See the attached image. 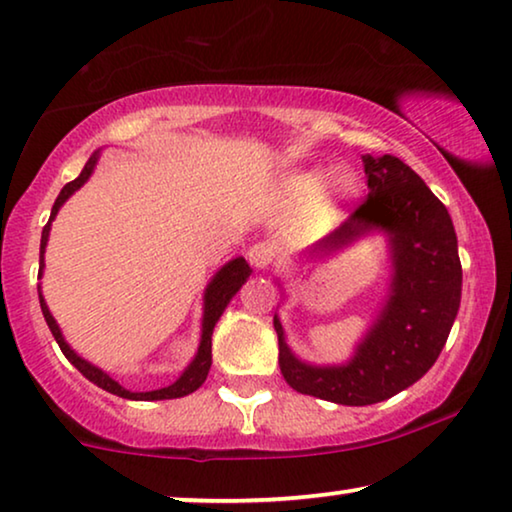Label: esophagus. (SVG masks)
<instances>
[{
    "instance_id": "esophagus-1",
    "label": "esophagus",
    "mask_w": 512,
    "mask_h": 512,
    "mask_svg": "<svg viewBox=\"0 0 512 512\" xmlns=\"http://www.w3.org/2000/svg\"><path fill=\"white\" fill-rule=\"evenodd\" d=\"M248 259H250V264H253L257 271H266V269H269L271 259H273L271 248L264 246V243H257V246H253V248L248 250Z\"/></svg>"
}]
</instances>
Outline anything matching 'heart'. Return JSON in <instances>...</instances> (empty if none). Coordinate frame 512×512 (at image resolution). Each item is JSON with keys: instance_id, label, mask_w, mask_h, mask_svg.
Listing matches in <instances>:
<instances>
[{"instance_id": "heart-1", "label": "heart", "mask_w": 512, "mask_h": 512, "mask_svg": "<svg viewBox=\"0 0 512 512\" xmlns=\"http://www.w3.org/2000/svg\"><path fill=\"white\" fill-rule=\"evenodd\" d=\"M361 193V177L349 167H305L292 170L278 181L276 195L285 204H308L317 209L333 211L354 202Z\"/></svg>"}]
</instances>
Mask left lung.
Listing matches in <instances>:
<instances>
[{"label": "left lung", "instance_id": "obj_1", "mask_svg": "<svg viewBox=\"0 0 512 512\" xmlns=\"http://www.w3.org/2000/svg\"><path fill=\"white\" fill-rule=\"evenodd\" d=\"M363 170L368 200L299 257L303 264H322L372 234L386 239V294L354 352L340 363L305 361L287 345L278 312L273 317L287 384L347 407L388 400L416 384L444 349L462 299V264L448 209L400 158L365 154Z\"/></svg>", "mask_w": 512, "mask_h": 512}]
</instances>
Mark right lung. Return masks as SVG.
<instances>
[{
  "instance_id": "1",
  "label": "right lung",
  "mask_w": 512,
  "mask_h": 512,
  "mask_svg": "<svg viewBox=\"0 0 512 512\" xmlns=\"http://www.w3.org/2000/svg\"><path fill=\"white\" fill-rule=\"evenodd\" d=\"M101 151L98 149L91 154V158L82 167L80 177L73 179L71 183H66L64 188H61V193L57 195L55 204H52V211H50V220L48 225L43 227V234H41V255H38V280L43 278V271H45V248H48V241H50V230H52V220L57 218L59 209L64 207L68 202V197L78 193V190L85 186V183L91 179V174H94L98 160H101ZM250 264L246 262L243 257H234L230 262H225L220 269L213 273L211 280L207 282V287H204V294H202V329H200V345H197V352L195 356L190 358V363L183 368L181 375L177 377V381H172L170 386L165 388H156V391H147V393H135V391H128L119 384V381H114L108 372L98 368V365L89 363L87 358H82L75 349L68 345L64 333H61L57 319L52 317V312L48 308V303H45V296L41 292V282H38V301H41V310H43V317L45 322H48V329L55 335L57 345L64 356L71 361L75 368H78L82 375H85L91 384H96L98 388H103V391H108L112 395H119V398L124 400H174V398H183V395H190L195 393L197 388H200L204 381H207V375L211 370V335L213 329H216L218 319L223 317V312L230 301L236 296V292L246 285V280L250 278Z\"/></svg>"
}]
</instances>
